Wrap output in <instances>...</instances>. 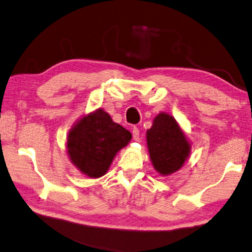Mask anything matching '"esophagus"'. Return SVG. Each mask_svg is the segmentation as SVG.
Wrapping results in <instances>:
<instances>
[{
	"instance_id": "34e87169",
	"label": "esophagus",
	"mask_w": 252,
	"mask_h": 252,
	"mask_svg": "<svg viewBox=\"0 0 252 252\" xmlns=\"http://www.w3.org/2000/svg\"><path fill=\"white\" fill-rule=\"evenodd\" d=\"M131 133H133V138L135 139V141H138V139H139V129L137 128V127H134L133 130H131Z\"/></svg>"
}]
</instances>
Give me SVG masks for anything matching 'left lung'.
<instances>
[{"label":"left lung","instance_id":"obj_1","mask_svg":"<svg viewBox=\"0 0 252 252\" xmlns=\"http://www.w3.org/2000/svg\"><path fill=\"white\" fill-rule=\"evenodd\" d=\"M151 161L161 175H171L179 170L190 152V144L176 119L168 114H158L146 131Z\"/></svg>","mask_w":252,"mask_h":252}]
</instances>
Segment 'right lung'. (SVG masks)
<instances>
[{
	"instance_id": "obj_1",
	"label": "right lung",
	"mask_w": 252,
	"mask_h": 252,
	"mask_svg": "<svg viewBox=\"0 0 252 252\" xmlns=\"http://www.w3.org/2000/svg\"><path fill=\"white\" fill-rule=\"evenodd\" d=\"M131 134L102 109L76 123L67 137L69 158L81 172L91 178L103 176L114 158L128 144Z\"/></svg>"
}]
</instances>
